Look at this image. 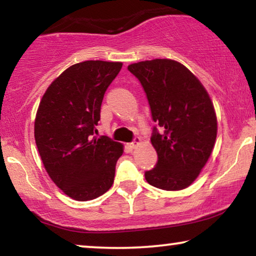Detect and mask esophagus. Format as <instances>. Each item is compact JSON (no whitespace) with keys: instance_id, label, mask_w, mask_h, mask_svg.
<instances>
[{"instance_id":"1","label":"esophagus","mask_w":256,"mask_h":256,"mask_svg":"<svg viewBox=\"0 0 256 256\" xmlns=\"http://www.w3.org/2000/svg\"><path fill=\"white\" fill-rule=\"evenodd\" d=\"M140 142H141V138H138V136H136V138H134V141L129 143L128 146H129V148H130V149H135L136 146H138L140 144Z\"/></svg>"}]
</instances>
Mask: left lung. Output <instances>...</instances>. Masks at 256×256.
<instances>
[{
    "label": "left lung",
    "instance_id": "obj_1",
    "mask_svg": "<svg viewBox=\"0 0 256 256\" xmlns=\"http://www.w3.org/2000/svg\"><path fill=\"white\" fill-rule=\"evenodd\" d=\"M128 71L141 82L156 122L150 140L158 160L144 172L146 180L162 190H183L198 177L214 146L212 101L200 82L178 62H140Z\"/></svg>",
    "mask_w": 256,
    "mask_h": 256
}]
</instances>
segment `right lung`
I'll return each mask as SVG.
<instances>
[{"label":"right lung","mask_w":256,"mask_h":256,"mask_svg":"<svg viewBox=\"0 0 256 256\" xmlns=\"http://www.w3.org/2000/svg\"><path fill=\"white\" fill-rule=\"evenodd\" d=\"M122 62L70 66L48 86L34 120V140L54 183L74 200L100 197L114 182L120 143L96 135L104 96Z\"/></svg>","instance_id":"1"}]
</instances>
